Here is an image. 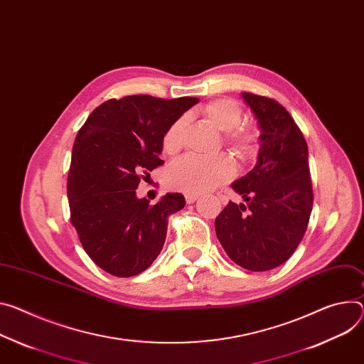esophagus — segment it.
<instances>
[{"mask_svg":"<svg viewBox=\"0 0 364 364\" xmlns=\"http://www.w3.org/2000/svg\"><path fill=\"white\" fill-rule=\"evenodd\" d=\"M197 199H199V196L197 194H186V202L190 205V203H194Z\"/></svg>","mask_w":364,"mask_h":364,"instance_id":"obj_1","label":"esophagus"}]
</instances>
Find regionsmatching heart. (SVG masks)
Returning a JSON list of instances; mask_svg holds the SVG:
<instances>
[{
  "mask_svg": "<svg viewBox=\"0 0 364 364\" xmlns=\"http://www.w3.org/2000/svg\"><path fill=\"white\" fill-rule=\"evenodd\" d=\"M203 114L226 134V144L240 158H251L259 146L257 129L240 126L242 122V109L234 98H216L203 107ZM187 117H177L162 136V149L165 154H176L184 144ZM235 174L234 162L226 155L203 158L186 155L174 161L167 171V184L187 194H200L209 191Z\"/></svg>",
  "mask_w": 364,
  "mask_h": 364,
  "instance_id": "b5f03b06",
  "label": "heart"
}]
</instances>
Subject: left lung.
I'll list each match as a JSON object with an SVG mask.
<instances>
[{
    "label": "left lung",
    "instance_id": "8db88e82",
    "mask_svg": "<svg viewBox=\"0 0 364 364\" xmlns=\"http://www.w3.org/2000/svg\"><path fill=\"white\" fill-rule=\"evenodd\" d=\"M259 135L255 167L232 184L247 205L229 202L215 219L216 237L228 257L251 272H267L287 261L301 244L314 193L308 145L289 112L273 98L242 92Z\"/></svg>",
    "mask_w": 364,
    "mask_h": 364
}]
</instances>
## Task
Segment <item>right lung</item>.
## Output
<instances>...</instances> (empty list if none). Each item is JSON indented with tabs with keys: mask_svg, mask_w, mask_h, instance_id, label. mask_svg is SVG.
Wrapping results in <instances>:
<instances>
[{
	"mask_svg": "<svg viewBox=\"0 0 364 364\" xmlns=\"http://www.w3.org/2000/svg\"><path fill=\"white\" fill-rule=\"evenodd\" d=\"M197 102L145 94L112 98L78 130L67 184L71 223L88 257L105 272L136 276L161 252L168 216L184 208V196L167 193L149 205L138 199L136 188L164 164L165 130Z\"/></svg>",
	"mask_w": 364,
	"mask_h": 364,
	"instance_id": "right-lung-1",
	"label": "right lung"
}]
</instances>
